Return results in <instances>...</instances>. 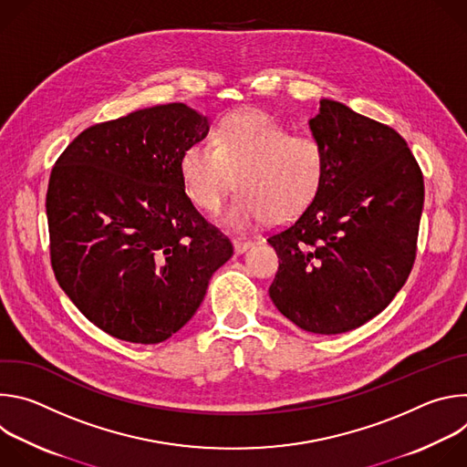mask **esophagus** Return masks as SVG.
Wrapping results in <instances>:
<instances>
[{"instance_id":"obj_1","label":"esophagus","mask_w":467,"mask_h":467,"mask_svg":"<svg viewBox=\"0 0 467 467\" xmlns=\"http://www.w3.org/2000/svg\"><path fill=\"white\" fill-rule=\"evenodd\" d=\"M251 245H253V242H245V240H234V242H233V247H234V253H236V254L245 253Z\"/></svg>"}]
</instances>
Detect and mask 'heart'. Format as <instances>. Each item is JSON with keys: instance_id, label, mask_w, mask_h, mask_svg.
Masks as SVG:
<instances>
[{"instance_id": "b5f03b06", "label": "heart", "mask_w": 467, "mask_h": 467, "mask_svg": "<svg viewBox=\"0 0 467 467\" xmlns=\"http://www.w3.org/2000/svg\"><path fill=\"white\" fill-rule=\"evenodd\" d=\"M214 144L188 146L179 162L182 188L203 213L220 211L233 184L240 193L222 216L229 231H247L264 220L285 225L301 216L319 195L327 155L312 137H292L272 114L244 109L216 127ZM237 182H234V175Z\"/></svg>"}]
</instances>
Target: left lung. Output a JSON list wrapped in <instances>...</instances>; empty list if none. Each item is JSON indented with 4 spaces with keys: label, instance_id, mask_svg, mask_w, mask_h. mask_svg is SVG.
Instances as JSON below:
<instances>
[{
    "label": "left lung",
    "instance_id": "obj_1",
    "mask_svg": "<svg viewBox=\"0 0 467 467\" xmlns=\"http://www.w3.org/2000/svg\"><path fill=\"white\" fill-rule=\"evenodd\" d=\"M327 155L316 202L268 238L279 254L270 297L314 335H342L380 314L416 258L425 186L403 137L335 99L308 119Z\"/></svg>",
    "mask_w": 467,
    "mask_h": 467
}]
</instances>
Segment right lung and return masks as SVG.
<instances>
[{"mask_svg":"<svg viewBox=\"0 0 467 467\" xmlns=\"http://www.w3.org/2000/svg\"><path fill=\"white\" fill-rule=\"evenodd\" d=\"M184 103L83 130L51 170L46 214L58 286L107 335L159 344L202 305L233 245L184 193L182 151L209 135Z\"/></svg>","mask_w":467,"mask_h":467,"instance_id":"right-lung-1","label":"right lung"}]
</instances>
